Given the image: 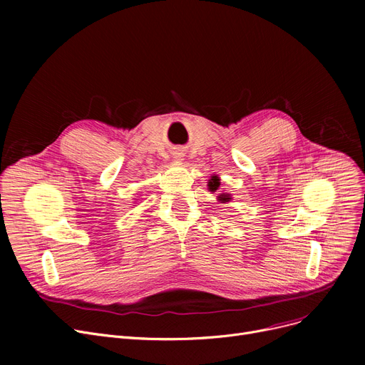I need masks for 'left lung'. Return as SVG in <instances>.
I'll list each match as a JSON object with an SVG mask.
<instances>
[{
    "label": "left lung",
    "mask_w": 365,
    "mask_h": 365,
    "mask_svg": "<svg viewBox=\"0 0 365 365\" xmlns=\"http://www.w3.org/2000/svg\"><path fill=\"white\" fill-rule=\"evenodd\" d=\"M207 186H208V190H210V192H212V194L219 192V194H217V200H219L220 202H227V201L232 200V195H231V194L225 192V190H220V178H219V176L213 175L212 178H210Z\"/></svg>",
    "instance_id": "8db88e82"
}]
</instances>
